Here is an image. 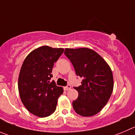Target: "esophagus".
<instances>
[{
  "instance_id": "1",
  "label": "esophagus",
  "mask_w": 135,
  "mask_h": 135,
  "mask_svg": "<svg viewBox=\"0 0 135 135\" xmlns=\"http://www.w3.org/2000/svg\"><path fill=\"white\" fill-rule=\"evenodd\" d=\"M64 89H65V90H69L71 89V86H70V85H67L66 86H65V87H64Z\"/></svg>"
}]
</instances>
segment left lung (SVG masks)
<instances>
[{
    "mask_svg": "<svg viewBox=\"0 0 135 135\" xmlns=\"http://www.w3.org/2000/svg\"><path fill=\"white\" fill-rule=\"evenodd\" d=\"M65 55L70 60L81 85L74 87L79 97L73 102L77 114L91 117L97 114L109 101L113 90L112 70L105 60L87 48L66 49Z\"/></svg>",
    "mask_w": 135,
    "mask_h": 135,
    "instance_id": "1",
    "label": "left lung"
}]
</instances>
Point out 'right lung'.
<instances>
[{
  "instance_id": "add662e5",
  "label": "right lung",
  "mask_w": 135,
  "mask_h": 135,
  "mask_svg": "<svg viewBox=\"0 0 135 135\" xmlns=\"http://www.w3.org/2000/svg\"><path fill=\"white\" fill-rule=\"evenodd\" d=\"M63 49L43 46L29 53L24 60L18 76V87L24 106L32 114L46 117L56 110L63 89L50 82L54 63Z\"/></svg>"
}]
</instances>
